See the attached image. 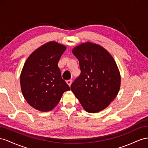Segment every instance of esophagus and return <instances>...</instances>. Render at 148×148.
<instances>
[{"instance_id": "34e87169", "label": "esophagus", "mask_w": 148, "mask_h": 148, "mask_svg": "<svg viewBox=\"0 0 148 148\" xmlns=\"http://www.w3.org/2000/svg\"><path fill=\"white\" fill-rule=\"evenodd\" d=\"M66 83H67V84H68L69 86H71V84H72V81H71V80H68V81H66Z\"/></svg>"}]
</instances>
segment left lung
<instances>
[{"mask_svg": "<svg viewBox=\"0 0 148 148\" xmlns=\"http://www.w3.org/2000/svg\"><path fill=\"white\" fill-rule=\"evenodd\" d=\"M73 53L79 61L81 73L72 84V92L86 112L103 110L120 88V74L115 60L102 46L90 42L75 47Z\"/></svg>", "mask_w": 148, "mask_h": 148, "instance_id": "left-lung-1", "label": "left lung"}]
</instances>
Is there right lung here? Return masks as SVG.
<instances>
[{
	"mask_svg": "<svg viewBox=\"0 0 148 148\" xmlns=\"http://www.w3.org/2000/svg\"><path fill=\"white\" fill-rule=\"evenodd\" d=\"M66 49L56 41L48 42L33 51L25 63L20 74L21 89L28 103L38 110L51 111L63 93L70 90L58 66Z\"/></svg>",
	"mask_w": 148,
	"mask_h": 148,
	"instance_id": "add662e5",
	"label": "right lung"
}]
</instances>
